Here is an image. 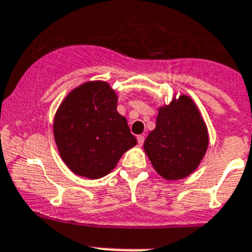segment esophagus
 Instances as JSON below:
<instances>
[{"mask_svg":"<svg viewBox=\"0 0 252 252\" xmlns=\"http://www.w3.org/2000/svg\"><path fill=\"white\" fill-rule=\"evenodd\" d=\"M144 140H145V136H144V135H139V136H137V143H139V145H143Z\"/></svg>","mask_w":252,"mask_h":252,"instance_id":"34e87169","label":"esophagus"}]
</instances>
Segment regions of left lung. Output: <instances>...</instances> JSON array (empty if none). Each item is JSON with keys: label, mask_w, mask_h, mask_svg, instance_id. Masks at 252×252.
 <instances>
[{"label": "left lung", "mask_w": 252, "mask_h": 252, "mask_svg": "<svg viewBox=\"0 0 252 252\" xmlns=\"http://www.w3.org/2000/svg\"><path fill=\"white\" fill-rule=\"evenodd\" d=\"M208 144V130L199 109L190 96L180 95L159 108L157 126L145 139L144 150L159 175L173 181L197 168Z\"/></svg>", "instance_id": "obj_1"}]
</instances>
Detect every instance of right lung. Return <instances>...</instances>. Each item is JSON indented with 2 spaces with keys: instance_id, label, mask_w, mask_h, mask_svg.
I'll list each match as a JSON object with an SVG mask.
<instances>
[{
  "instance_id": "right-lung-1",
  "label": "right lung",
  "mask_w": 252,
  "mask_h": 252,
  "mask_svg": "<svg viewBox=\"0 0 252 252\" xmlns=\"http://www.w3.org/2000/svg\"><path fill=\"white\" fill-rule=\"evenodd\" d=\"M53 134L66 165L90 180L108 175L137 143L117 112L115 90L104 81H89L68 93L55 116Z\"/></svg>"
}]
</instances>
